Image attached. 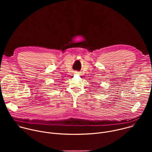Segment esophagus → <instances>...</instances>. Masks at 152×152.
I'll use <instances>...</instances> for the list:
<instances>
[{
	"label": "esophagus",
	"instance_id": "esophagus-1",
	"mask_svg": "<svg viewBox=\"0 0 152 152\" xmlns=\"http://www.w3.org/2000/svg\"><path fill=\"white\" fill-rule=\"evenodd\" d=\"M76 73H78V72H76Z\"/></svg>",
	"mask_w": 152,
	"mask_h": 152
}]
</instances>
